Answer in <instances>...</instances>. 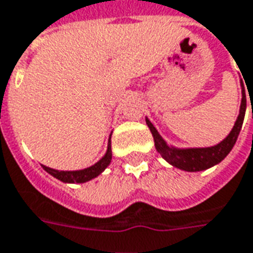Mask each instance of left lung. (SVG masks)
Instances as JSON below:
<instances>
[{"mask_svg":"<svg viewBox=\"0 0 253 253\" xmlns=\"http://www.w3.org/2000/svg\"><path fill=\"white\" fill-rule=\"evenodd\" d=\"M241 84V104H240V112H238L237 121L234 122V126L231 131L226 135L225 139H222L219 144L213 146H206V148H178L174 145H169L166 139L159 134L156 127L152 125V122L146 118V125L151 130L156 151L160 153V156L164 160L174 166L176 169L188 172H196V171H204L219 164L225 159L233 146L237 141V137L241 127H243L244 116L247 111V97H245V89H244L243 81Z\"/></svg>","mask_w":253,"mask_h":253,"instance_id":"obj_1","label":"left lung"}]
</instances>
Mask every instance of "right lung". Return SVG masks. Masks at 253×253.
I'll use <instances>...</instances> for the list:
<instances>
[{
  "instance_id": "right-lung-1",
  "label": "right lung",
  "mask_w": 253,
  "mask_h": 253,
  "mask_svg": "<svg viewBox=\"0 0 253 253\" xmlns=\"http://www.w3.org/2000/svg\"><path fill=\"white\" fill-rule=\"evenodd\" d=\"M111 135H112V134H109L108 146H107L105 155H104L97 163H94L93 166H90L87 169H75V171H60V169H50V167H46V166H42V169H45L47 174H50L52 176H54L56 179H59V181L61 182H65V183H84V182L91 181V179H94L96 176L100 175L102 171L111 164V160H112Z\"/></svg>"
}]
</instances>
